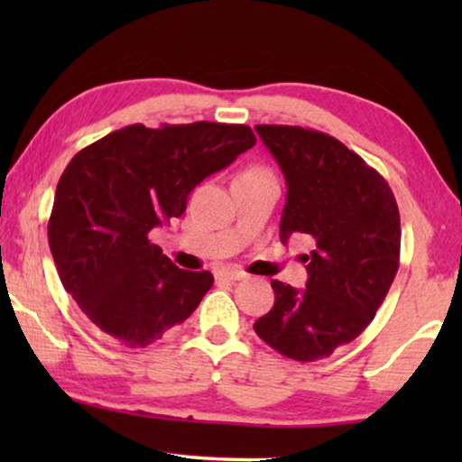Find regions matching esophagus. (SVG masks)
Returning a JSON list of instances; mask_svg holds the SVG:
<instances>
[{"label": "esophagus", "mask_w": 462, "mask_h": 462, "mask_svg": "<svg viewBox=\"0 0 462 462\" xmlns=\"http://www.w3.org/2000/svg\"><path fill=\"white\" fill-rule=\"evenodd\" d=\"M242 277H245L244 271L239 269H218L217 271V280H225V282H236V280H242Z\"/></svg>", "instance_id": "obj_1"}]
</instances>
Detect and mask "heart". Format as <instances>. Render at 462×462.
I'll return each instance as SVG.
<instances>
[{"label":"heart","instance_id":"b5f03b06","mask_svg":"<svg viewBox=\"0 0 462 462\" xmlns=\"http://www.w3.org/2000/svg\"><path fill=\"white\" fill-rule=\"evenodd\" d=\"M250 172H263V170H250Z\"/></svg>","mask_w":462,"mask_h":462}]
</instances>
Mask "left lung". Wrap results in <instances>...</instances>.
I'll return each mask as SVG.
<instances>
[{
  "mask_svg": "<svg viewBox=\"0 0 462 462\" xmlns=\"http://www.w3.org/2000/svg\"><path fill=\"white\" fill-rule=\"evenodd\" d=\"M286 176L280 233L311 237L307 288L273 280L275 305L254 332L296 362L330 357L362 334L400 267V210L389 182L324 132L256 125Z\"/></svg>",
  "mask_w": 462,
  "mask_h": 462,
  "instance_id": "left-lung-1",
  "label": "left lung"
}]
</instances>
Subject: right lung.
Wrapping results in <instances>:
<instances>
[{
	"mask_svg": "<svg viewBox=\"0 0 462 462\" xmlns=\"http://www.w3.org/2000/svg\"><path fill=\"white\" fill-rule=\"evenodd\" d=\"M254 144L242 124H132L75 153L48 242L62 286L98 330L136 349L198 309L212 273L179 269L149 233L182 217L195 185Z\"/></svg>",
	"mask_w": 462,
	"mask_h": 462,
	"instance_id": "1",
	"label": "right lung"
}]
</instances>
